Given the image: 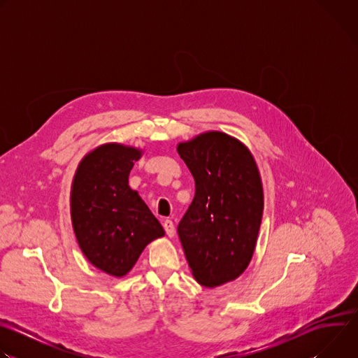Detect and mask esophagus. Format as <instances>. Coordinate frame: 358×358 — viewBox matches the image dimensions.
<instances>
[{"mask_svg":"<svg viewBox=\"0 0 358 358\" xmlns=\"http://www.w3.org/2000/svg\"><path fill=\"white\" fill-rule=\"evenodd\" d=\"M163 227H164V229H166V234H167L170 238H173L174 234H176V227H174L173 221H171V220H166L164 224H163Z\"/></svg>","mask_w":358,"mask_h":358,"instance_id":"1","label":"esophagus"}]
</instances>
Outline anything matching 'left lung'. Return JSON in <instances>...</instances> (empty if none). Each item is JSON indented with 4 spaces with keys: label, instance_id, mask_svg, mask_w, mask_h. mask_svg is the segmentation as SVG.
<instances>
[{
    "label": "left lung",
    "instance_id": "obj_1",
    "mask_svg": "<svg viewBox=\"0 0 358 358\" xmlns=\"http://www.w3.org/2000/svg\"><path fill=\"white\" fill-rule=\"evenodd\" d=\"M195 195L177 232L196 282L206 287L236 279L248 268L264 213L259 170L236 138L207 131L180 143Z\"/></svg>",
    "mask_w": 358,
    "mask_h": 358
}]
</instances>
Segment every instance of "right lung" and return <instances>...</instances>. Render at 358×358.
<instances>
[{
  "mask_svg": "<svg viewBox=\"0 0 358 358\" xmlns=\"http://www.w3.org/2000/svg\"><path fill=\"white\" fill-rule=\"evenodd\" d=\"M141 150L109 143L79 163L71 191V217L78 243L87 261L108 275L122 278L152 239L164 235L129 174Z\"/></svg>",
  "mask_w": 358,
  "mask_h": 358,
  "instance_id": "add662e5",
  "label": "right lung"
}]
</instances>
